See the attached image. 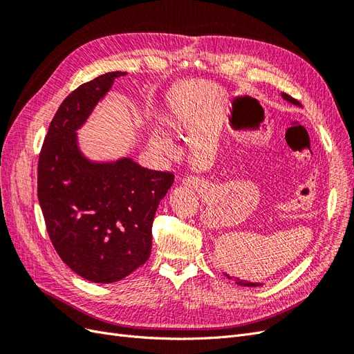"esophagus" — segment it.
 I'll return each mask as SVG.
<instances>
[{
	"label": "esophagus",
	"mask_w": 354,
	"mask_h": 354,
	"mask_svg": "<svg viewBox=\"0 0 354 354\" xmlns=\"http://www.w3.org/2000/svg\"><path fill=\"white\" fill-rule=\"evenodd\" d=\"M183 183L186 185V186H189V187H198L199 185H201V180L199 178H196V177H187Z\"/></svg>",
	"instance_id": "34e87169"
}]
</instances>
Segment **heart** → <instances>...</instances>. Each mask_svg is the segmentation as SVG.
I'll return each instance as SVG.
<instances>
[{
	"label": "heart",
	"instance_id": "1",
	"mask_svg": "<svg viewBox=\"0 0 354 354\" xmlns=\"http://www.w3.org/2000/svg\"><path fill=\"white\" fill-rule=\"evenodd\" d=\"M151 138H152V143L156 145L158 147H165V149L169 147L168 137L165 136V133L162 130H159V128H152Z\"/></svg>",
	"mask_w": 354,
	"mask_h": 354
}]
</instances>
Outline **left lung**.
<instances>
[{
	"label": "left lung",
	"instance_id": "left-lung-1",
	"mask_svg": "<svg viewBox=\"0 0 354 354\" xmlns=\"http://www.w3.org/2000/svg\"><path fill=\"white\" fill-rule=\"evenodd\" d=\"M282 97H283L285 100H288V102H291V103L297 104V106H301V103H299L297 99L291 97V95L286 94V93H282ZM234 282H236L238 285H245V286H259V285H260V283H251V282H245V281H241V279H234Z\"/></svg>",
	"mask_w": 354,
	"mask_h": 354
}]
</instances>
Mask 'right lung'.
<instances>
[{"label": "right lung", "instance_id": "add662e5", "mask_svg": "<svg viewBox=\"0 0 354 354\" xmlns=\"http://www.w3.org/2000/svg\"><path fill=\"white\" fill-rule=\"evenodd\" d=\"M108 72L73 90L48 127L38 159V199L50 241L68 267L97 283L124 279L152 250V223L174 174L124 158L93 164L77 147L80 128L115 78Z\"/></svg>", "mask_w": 354, "mask_h": 354}]
</instances>
